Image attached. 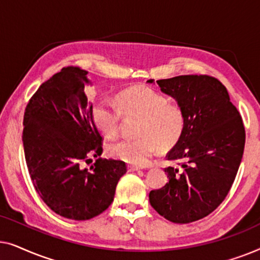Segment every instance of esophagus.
<instances>
[{"label":"esophagus","instance_id":"esophagus-1","mask_svg":"<svg viewBox=\"0 0 260 260\" xmlns=\"http://www.w3.org/2000/svg\"><path fill=\"white\" fill-rule=\"evenodd\" d=\"M140 169H141L140 167L137 166H127V170H129V172H137V170Z\"/></svg>","mask_w":260,"mask_h":260}]
</instances>
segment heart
Returning <instances> with one entry per match:
<instances>
[{
    "label": "heart",
    "instance_id": "b5f03b06",
    "mask_svg": "<svg viewBox=\"0 0 260 260\" xmlns=\"http://www.w3.org/2000/svg\"><path fill=\"white\" fill-rule=\"evenodd\" d=\"M94 125L104 136L116 137L122 117L136 118V135L133 140L109 144V154L130 165H147L156 149L168 150L182 136L186 116L180 105L168 103L165 95L143 85L127 87L116 95V104L101 99L91 110Z\"/></svg>",
    "mask_w": 260,
    "mask_h": 260
}]
</instances>
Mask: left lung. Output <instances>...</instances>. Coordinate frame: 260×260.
I'll list each match as a JSON object with an SVG mask.
<instances>
[{"instance_id": "obj_1", "label": "left lung", "mask_w": 260, "mask_h": 260, "mask_svg": "<svg viewBox=\"0 0 260 260\" xmlns=\"http://www.w3.org/2000/svg\"><path fill=\"white\" fill-rule=\"evenodd\" d=\"M152 83V80H148ZM183 109L186 125L167 154L169 182L149 194L163 218L175 223L200 220L219 207L236 179L245 147V127L227 88L207 74L157 80Z\"/></svg>"}]
</instances>
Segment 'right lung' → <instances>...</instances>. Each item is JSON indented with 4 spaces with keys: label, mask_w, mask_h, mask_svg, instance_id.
Listing matches in <instances>:
<instances>
[{
    "label": "right lung",
    "mask_w": 260,
    "mask_h": 260,
    "mask_svg": "<svg viewBox=\"0 0 260 260\" xmlns=\"http://www.w3.org/2000/svg\"><path fill=\"white\" fill-rule=\"evenodd\" d=\"M88 72L78 66L61 71L40 85L23 116V149L28 172L41 200L63 218L88 220L112 204L125 162L98 158L103 137L92 120L85 94Z\"/></svg>",
    "instance_id": "add662e5"
}]
</instances>
